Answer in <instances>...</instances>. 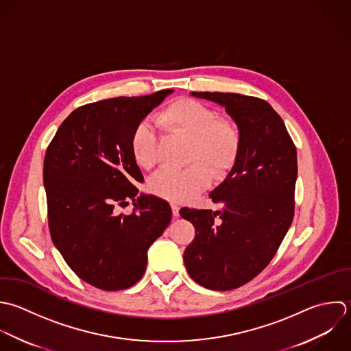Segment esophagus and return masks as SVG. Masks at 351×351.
Instances as JSON below:
<instances>
[{
  "mask_svg": "<svg viewBox=\"0 0 351 351\" xmlns=\"http://www.w3.org/2000/svg\"><path fill=\"white\" fill-rule=\"evenodd\" d=\"M172 213H173L175 217L179 216V206L176 204H172Z\"/></svg>",
  "mask_w": 351,
  "mask_h": 351,
  "instance_id": "obj_1",
  "label": "esophagus"
}]
</instances>
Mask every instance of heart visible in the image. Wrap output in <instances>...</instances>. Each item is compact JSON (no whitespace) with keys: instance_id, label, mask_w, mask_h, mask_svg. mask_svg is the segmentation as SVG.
Segmentation results:
<instances>
[{"instance_id":"obj_1","label":"heart","mask_w":351,"mask_h":351,"mask_svg":"<svg viewBox=\"0 0 351 351\" xmlns=\"http://www.w3.org/2000/svg\"><path fill=\"white\" fill-rule=\"evenodd\" d=\"M156 121L168 130L190 136L189 161L184 169L165 168L150 179V190L168 201L184 202L194 198L210 182V172L223 178L237 162L242 136L238 125L224 117H216L205 104L191 99H178L156 116ZM134 161L143 169L157 164V131L147 121H139L130 138Z\"/></svg>"}]
</instances>
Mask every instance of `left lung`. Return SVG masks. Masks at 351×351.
I'll list each match as a JSON object with an SVG mask.
<instances>
[{
	"mask_svg": "<svg viewBox=\"0 0 351 351\" xmlns=\"http://www.w3.org/2000/svg\"><path fill=\"white\" fill-rule=\"evenodd\" d=\"M191 95L224 106L242 136L237 162L209 194L223 209H180L195 228L183 254L189 275L205 289L228 291L271 263L293 223L297 149L267 101L217 91Z\"/></svg>",
	"mask_w": 351,
	"mask_h": 351,
	"instance_id": "left-lung-1",
	"label": "left lung"
}]
</instances>
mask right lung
<instances>
[{"instance_id":"obj_1","label":"right lung","mask_w":351,"mask_h":351,"mask_svg":"<svg viewBox=\"0 0 351 351\" xmlns=\"http://www.w3.org/2000/svg\"><path fill=\"white\" fill-rule=\"evenodd\" d=\"M173 90L117 97L75 109L58 127L43 160L50 237L68 267L105 291L134 286L147 250L168 227L167 201L138 194L143 175L130 138L135 125ZM131 199L133 213H117Z\"/></svg>"}]
</instances>
